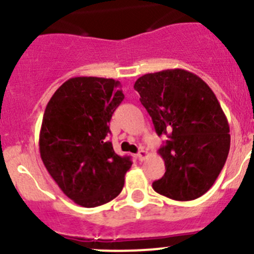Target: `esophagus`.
Returning <instances> with one entry per match:
<instances>
[{
  "label": "esophagus",
  "mask_w": 254,
  "mask_h": 254,
  "mask_svg": "<svg viewBox=\"0 0 254 254\" xmlns=\"http://www.w3.org/2000/svg\"><path fill=\"white\" fill-rule=\"evenodd\" d=\"M147 156H148V152L146 150H143V148H141V150L137 152V158H139L140 161H143L146 157H147Z\"/></svg>",
  "instance_id": "esophagus-1"
}]
</instances>
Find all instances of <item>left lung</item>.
Returning <instances> with one entry per match:
<instances>
[{
    "label": "left lung",
    "mask_w": 254,
    "mask_h": 254,
    "mask_svg": "<svg viewBox=\"0 0 254 254\" xmlns=\"http://www.w3.org/2000/svg\"><path fill=\"white\" fill-rule=\"evenodd\" d=\"M134 88L158 136L166 173L152 183L161 195L178 201L205 194L221 172L230 150V127L214 92L182 68L146 73Z\"/></svg>",
    "instance_id": "1"
}]
</instances>
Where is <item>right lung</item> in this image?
Instances as JSON below:
<instances>
[{
  "label": "right lung",
  "mask_w": 254,
  "mask_h": 254,
  "mask_svg": "<svg viewBox=\"0 0 254 254\" xmlns=\"http://www.w3.org/2000/svg\"><path fill=\"white\" fill-rule=\"evenodd\" d=\"M123 99L119 81L73 77L56 89L45 108L40 157L64 194L78 205H103L124 187L131 160L117 155L106 141Z\"/></svg>",
  "instance_id": "1"
}]
</instances>
